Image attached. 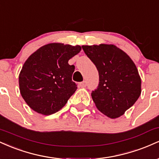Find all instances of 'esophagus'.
<instances>
[{
	"label": "esophagus",
	"instance_id": "obj_1",
	"mask_svg": "<svg viewBox=\"0 0 159 159\" xmlns=\"http://www.w3.org/2000/svg\"><path fill=\"white\" fill-rule=\"evenodd\" d=\"M79 87H85L86 86H87V83H86V81H82L81 83H79Z\"/></svg>",
	"mask_w": 159,
	"mask_h": 159
}]
</instances>
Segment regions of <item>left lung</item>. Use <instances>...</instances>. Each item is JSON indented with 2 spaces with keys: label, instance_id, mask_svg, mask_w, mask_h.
I'll list each match as a JSON object with an SVG mask.
<instances>
[{
  "label": "left lung",
  "instance_id": "8db88e82",
  "mask_svg": "<svg viewBox=\"0 0 159 159\" xmlns=\"http://www.w3.org/2000/svg\"><path fill=\"white\" fill-rule=\"evenodd\" d=\"M99 75L98 88L91 93L100 112L111 119L120 117L141 93V78L125 52L112 44L82 45Z\"/></svg>",
  "mask_w": 159,
  "mask_h": 159
}]
</instances>
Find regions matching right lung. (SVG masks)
Here are the masks:
<instances>
[{
	"label": "right lung",
	"instance_id": "right-lung-1",
	"mask_svg": "<svg viewBox=\"0 0 159 159\" xmlns=\"http://www.w3.org/2000/svg\"><path fill=\"white\" fill-rule=\"evenodd\" d=\"M81 50L80 45L53 43L40 47L26 60L19 76L20 93L29 107L51 115L65 106L77 90L75 71L68 61Z\"/></svg>",
	"mask_w": 159,
	"mask_h": 159
}]
</instances>
